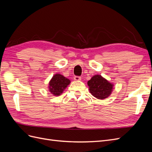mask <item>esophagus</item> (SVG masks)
<instances>
[{"label":"esophagus","instance_id":"34e87169","mask_svg":"<svg viewBox=\"0 0 152 152\" xmlns=\"http://www.w3.org/2000/svg\"><path fill=\"white\" fill-rule=\"evenodd\" d=\"M74 80L76 81H80V80H81V77L79 76H75Z\"/></svg>","mask_w":152,"mask_h":152}]
</instances>
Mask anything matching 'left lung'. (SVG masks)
<instances>
[{
  "label": "left lung",
  "mask_w": 152,
  "mask_h": 152,
  "mask_svg": "<svg viewBox=\"0 0 152 152\" xmlns=\"http://www.w3.org/2000/svg\"><path fill=\"white\" fill-rule=\"evenodd\" d=\"M89 91L95 98L103 99L112 93L113 85L100 75H94L87 82Z\"/></svg>",
  "instance_id": "obj_1"
}]
</instances>
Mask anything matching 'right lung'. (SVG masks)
Instances as JSON below:
<instances>
[{
	"label": "right lung",
	"instance_id": "right-lung-1",
	"mask_svg": "<svg viewBox=\"0 0 152 152\" xmlns=\"http://www.w3.org/2000/svg\"><path fill=\"white\" fill-rule=\"evenodd\" d=\"M70 83V80L68 79L59 73H57L50 80L49 90L54 96H59Z\"/></svg>",
	"mask_w": 152,
	"mask_h": 152
}]
</instances>
